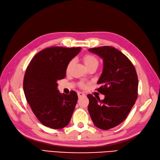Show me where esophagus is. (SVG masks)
<instances>
[{
	"instance_id": "obj_1",
	"label": "esophagus",
	"mask_w": 160,
	"mask_h": 160,
	"mask_svg": "<svg viewBox=\"0 0 160 160\" xmlns=\"http://www.w3.org/2000/svg\"><path fill=\"white\" fill-rule=\"evenodd\" d=\"M78 98H82V97H84L85 96V94L84 93V92H78Z\"/></svg>"
}]
</instances>
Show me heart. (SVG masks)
I'll return each instance as SVG.
<instances>
[{
  "label": "heart",
  "mask_w": 160,
  "mask_h": 160,
  "mask_svg": "<svg viewBox=\"0 0 160 160\" xmlns=\"http://www.w3.org/2000/svg\"><path fill=\"white\" fill-rule=\"evenodd\" d=\"M82 60H83V62L84 63L85 66H86L87 68H88V67L93 65H98V58H96L95 56L90 54H87L84 55L82 57ZM73 62V60L69 61L68 66H67V71H69V69L71 68ZM81 86L84 87L85 85L84 84H81Z\"/></svg>",
  "instance_id": "heart-1"
}]
</instances>
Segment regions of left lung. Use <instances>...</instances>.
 I'll use <instances>...</instances> for the list:
<instances>
[{"label": "left lung", "instance_id": "8db88e82", "mask_svg": "<svg viewBox=\"0 0 160 160\" xmlns=\"http://www.w3.org/2000/svg\"><path fill=\"white\" fill-rule=\"evenodd\" d=\"M103 58V68L97 89L105 98L88 94V110L96 127L110 129L123 121L138 98V80L134 66L121 52L111 46L90 48Z\"/></svg>", "mask_w": 160, "mask_h": 160}]
</instances>
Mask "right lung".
I'll list each match as a JSON object with an SVG mask.
<instances>
[{
  "label": "right lung",
  "instance_id": "1",
  "mask_svg": "<svg viewBox=\"0 0 160 160\" xmlns=\"http://www.w3.org/2000/svg\"><path fill=\"white\" fill-rule=\"evenodd\" d=\"M80 47H51L32 58L26 70L23 88L26 99L36 117L50 128L69 124L78 101L76 91L59 92L57 81L65 78L67 66L80 52Z\"/></svg>",
  "mask_w": 160,
  "mask_h": 160
}]
</instances>
